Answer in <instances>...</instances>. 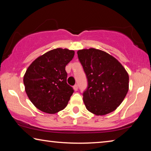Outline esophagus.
Masks as SVG:
<instances>
[{
	"instance_id": "obj_1",
	"label": "esophagus",
	"mask_w": 151,
	"mask_h": 151,
	"mask_svg": "<svg viewBox=\"0 0 151 151\" xmlns=\"http://www.w3.org/2000/svg\"><path fill=\"white\" fill-rule=\"evenodd\" d=\"M73 89L75 91H78V86L77 85H75V86H73Z\"/></svg>"
}]
</instances>
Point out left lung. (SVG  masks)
Here are the masks:
<instances>
[{
    "label": "left lung",
    "mask_w": 151,
    "mask_h": 151,
    "mask_svg": "<svg viewBox=\"0 0 151 151\" xmlns=\"http://www.w3.org/2000/svg\"><path fill=\"white\" fill-rule=\"evenodd\" d=\"M77 55L88 81L83 93L86 109L97 116L114 111L129 91L127 70L116 58L101 50H78Z\"/></svg>",
    "instance_id": "left-lung-1"
}]
</instances>
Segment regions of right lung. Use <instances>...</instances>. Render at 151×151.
I'll list each match as a JSON object with an SVG mask.
<instances>
[{
	"label": "right lung",
	"instance_id": "right-lung-1",
	"mask_svg": "<svg viewBox=\"0 0 151 151\" xmlns=\"http://www.w3.org/2000/svg\"><path fill=\"white\" fill-rule=\"evenodd\" d=\"M75 51L57 48L48 51L33 61L23 78L25 92L38 109L55 114L67 106L74 90L66 83L65 66Z\"/></svg>",
	"mask_w": 151,
	"mask_h": 151
}]
</instances>
